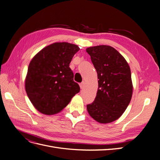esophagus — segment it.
<instances>
[{
    "label": "esophagus",
    "mask_w": 160,
    "mask_h": 160,
    "mask_svg": "<svg viewBox=\"0 0 160 160\" xmlns=\"http://www.w3.org/2000/svg\"><path fill=\"white\" fill-rule=\"evenodd\" d=\"M85 84H86V83H85L84 81H83L82 83H80V88H81V89L84 88Z\"/></svg>",
    "instance_id": "esophagus-1"
}]
</instances>
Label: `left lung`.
Instances as JSON below:
<instances>
[{
	"label": "left lung",
	"instance_id": "8db88e82",
	"mask_svg": "<svg viewBox=\"0 0 160 160\" xmlns=\"http://www.w3.org/2000/svg\"><path fill=\"white\" fill-rule=\"evenodd\" d=\"M97 72L98 90L94 101L87 105L89 114L101 123L112 122L123 114L133 94L130 67L115 48L100 45L88 48Z\"/></svg>",
	"mask_w": 160,
	"mask_h": 160
}]
</instances>
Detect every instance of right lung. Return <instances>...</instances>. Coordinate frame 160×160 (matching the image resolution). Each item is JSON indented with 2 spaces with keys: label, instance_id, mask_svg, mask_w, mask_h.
I'll return each instance as SVG.
<instances>
[{
  "label": "right lung",
  "instance_id": "obj_1",
  "mask_svg": "<svg viewBox=\"0 0 160 160\" xmlns=\"http://www.w3.org/2000/svg\"><path fill=\"white\" fill-rule=\"evenodd\" d=\"M77 45L55 42L37 53L29 65L25 90L32 105L46 115L60 112L80 92L69 64Z\"/></svg>",
  "mask_w": 160,
  "mask_h": 160
}]
</instances>
